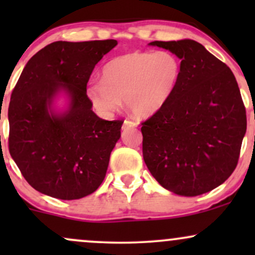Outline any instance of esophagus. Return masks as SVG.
Segmentation results:
<instances>
[{
	"label": "esophagus",
	"mask_w": 255,
	"mask_h": 255,
	"mask_svg": "<svg viewBox=\"0 0 255 255\" xmlns=\"http://www.w3.org/2000/svg\"><path fill=\"white\" fill-rule=\"evenodd\" d=\"M136 124L133 121H129V120H125L124 121V126H122V129H130V128H135Z\"/></svg>",
	"instance_id": "esophagus-1"
}]
</instances>
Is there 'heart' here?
<instances>
[{
  "mask_svg": "<svg viewBox=\"0 0 255 255\" xmlns=\"http://www.w3.org/2000/svg\"><path fill=\"white\" fill-rule=\"evenodd\" d=\"M182 64L174 52L134 51L110 60L102 71V81L91 80L86 96L96 113L111 118L121 105L136 116H151L174 95Z\"/></svg>",
  "mask_w": 255,
  "mask_h": 255,
  "instance_id": "1",
  "label": "heart"
}]
</instances>
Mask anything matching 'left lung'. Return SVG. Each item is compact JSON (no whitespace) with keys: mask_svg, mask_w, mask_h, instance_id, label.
Here are the masks:
<instances>
[{"mask_svg":"<svg viewBox=\"0 0 255 255\" xmlns=\"http://www.w3.org/2000/svg\"><path fill=\"white\" fill-rule=\"evenodd\" d=\"M148 45L174 52L182 74L168 103L141 124L145 164L165 189L197 197L221 186L238 165L247 129L238 81L195 40Z\"/></svg>","mask_w":255,"mask_h":255,"instance_id":"left-lung-1","label":"left lung"}]
</instances>
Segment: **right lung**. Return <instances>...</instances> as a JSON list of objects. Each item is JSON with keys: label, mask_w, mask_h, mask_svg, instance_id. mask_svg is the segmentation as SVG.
<instances>
[{"label": "right lung", "mask_w": 255, "mask_h": 255, "mask_svg": "<svg viewBox=\"0 0 255 255\" xmlns=\"http://www.w3.org/2000/svg\"><path fill=\"white\" fill-rule=\"evenodd\" d=\"M115 39L54 42L26 63L11 92L9 152L25 180L49 197L74 200L101 186L124 121L92 111L86 85ZM63 95L66 107L56 101Z\"/></svg>", "instance_id": "right-lung-1"}]
</instances>
